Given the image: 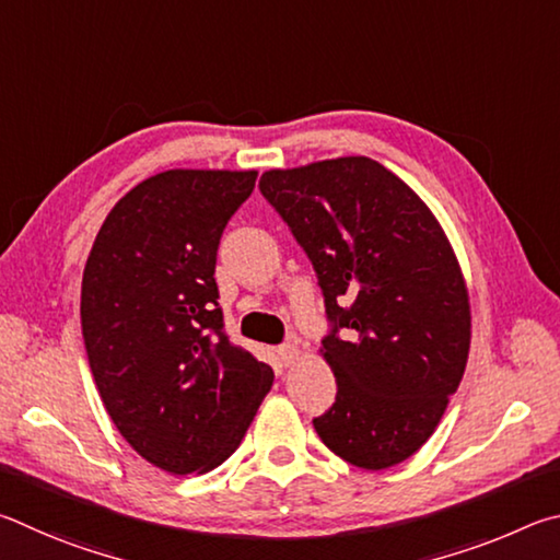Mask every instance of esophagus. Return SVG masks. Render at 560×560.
Segmentation results:
<instances>
[{
    "label": "esophagus",
    "mask_w": 560,
    "mask_h": 560,
    "mask_svg": "<svg viewBox=\"0 0 560 560\" xmlns=\"http://www.w3.org/2000/svg\"><path fill=\"white\" fill-rule=\"evenodd\" d=\"M278 357L282 359V364H295V361L300 359V347H298V341H288V345H282L280 349H278Z\"/></svg>",
    "instance_id": "esophagus-1"
}]
</instances>
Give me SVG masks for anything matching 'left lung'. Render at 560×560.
I'll return each instance as SVG.
<instances>
[{
  "label": "left lung",
  "mask_w": 560,
  "mask_h": 560,
  "mask_svg": "<svg viewBox=\"0 0 560 560\" xmlns=\"http://www.w3.org/2000/svg\"><path fill=\"white\" fill-rule=\"evenodd\" d=\"M260 191L310 255L335 322L319 354L339 390L312 420L317 435L354 467L400 465L435 433L472 339L467 282L443 225L369 156L268 170Z\"/></svg>",
  "instance_id": "1"
}]
</instances>
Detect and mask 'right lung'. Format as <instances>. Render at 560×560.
<instances>
[{"label": "right lung", "instance_id": "1", "mask_svg": "<svg viewBox=\"0 0 560 560\" xmlns=\"http://www.w3.org/2000/svg\"><path fill=\"white\" fill-rule=\"evenodd\" d=\"M255 170H166L107 213L85 260L81 327L97 394L137 455L203 475L238 450L272 369L231 345L215 250Z\"/></svg>", "mask_w": 560, "mask_h": 560}]
</instances>
